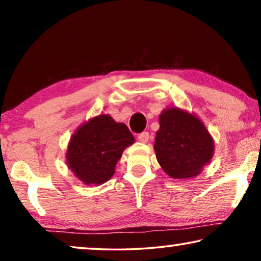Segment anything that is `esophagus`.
I'll use <instances>...</instances> for the list:
<instances>
[{"mask_svg": "<svg viewBox=\"0 0 261 261\" xmlns=\"http://www.w3.org/2000/svg\"><path fill=\"white\" fill-rule=\"evenodd\" d=\"M148 139H149L148 132H142V133L138 135V140L141 141V142H147Z\"/></svg>", "mask_w": 261, "mask_h": 261, "instance_id": "esophagus-1", "label": "esophagus"}]
</instances>
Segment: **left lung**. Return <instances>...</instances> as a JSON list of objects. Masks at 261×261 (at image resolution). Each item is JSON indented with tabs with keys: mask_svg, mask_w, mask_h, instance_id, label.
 Masks as SVG:
<instances>
[{
	"mask_svg": "<svg viewBox=\"0 0 261 261\" xmlns=\"http://www.w3.org/2000/svg\"><path fill=\"white\" fill-rule=\"evenodd\" d=\"M159 123L154 151L163 170L176 179L198 176L214 152L213 139L204 124L178 108L164 110Z\"/></svg>",
	"mask_w": 261,
	"mask_h": 261,
	"instance_id": "1",
	"label": "left lung"
}]
</instances>
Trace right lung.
Masks as SVG:
<instances>
[{
    "instance_id": "obj_1",
    "label": "right lung",
    "mask_w": 261,
    "mask_h": 261,
    "mask_svg": "<svg viewBox=\"0 0 261 261\" xmlns=\"http://www.w3.org/2000/svg\"><path fill=\"white\" fill-rule=\"evenodd\" d=\"M134 142L124 123L96 116L77 129L67 147V165L87 185L105 183L114 174L123 149Z\"/></svg>"
}]
</instances>
